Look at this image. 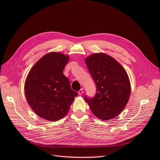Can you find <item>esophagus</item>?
Here are the masks:
<instances>
[{"mask_svg": "<svg viewBox=\"0 0 160 160\" xmlns=\"http://www.w3.org/2000/svg\"><path fill=\"white\" fill-rule=\"evenodd\" d=\"M83 89H80V90L78 91V93L79 95H82V94H83Z\"/></svg>", "mask_w": 160, "mask_h": 160, "instance_id": "obj_1", "label": "esophagus"}]
</instances>
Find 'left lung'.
Instances as JSON below:
<instances>
[{
  "instance_id": "obj_1",
  "label": "left lung",
  "mask_w": 160,
  "mask_h": 160,
  "mask_svg": "<svg viewBox=\"0 0 160 160\" xmlns=\"http://www.w3.org/2000/svg\"><path fill=\"white\" fill-rule=\"evenodd\" d=\"M94 80V97L85 95L91 110L101 120H110L119 115L126 105L131 92L127 72L113 58L105 53H94L85 59Z\"/></svg>"
}]
</instances>
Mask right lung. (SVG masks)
<instances>
[{
  "label": "right lung",
  "instance_id": "right-lung-1",
  "mask_svg": "<svg viewBox=\"0 0 160 160\" xmlns=\"http://www.w3.org/2000/svg\"><path fill=\"white\" fill-rule=\"evenodd\" d=\"M68 56L58 52L43 56L28 72L25 83L27 102L39 117L50 121L64 118L68 112L76 91L71 88L63 69Z\"/></svg>",
  "mask_w": 160,
  "mask_h": 160
}]
</instances>
